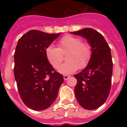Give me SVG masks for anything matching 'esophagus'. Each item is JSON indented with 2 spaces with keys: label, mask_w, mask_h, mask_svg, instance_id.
<instances>
[{
  "label": "esophagus",
  "mask_w": 127,
  "mask_h": 127,
  "mask_svg": "<svg viewBox=\"0 0 127 127\" xmlns=\"http://www.w3.org/2000/svg\"><path fill=\"white\" fill-rule=\"evenodd\" d=\"M68 78H69V76H67V75H64V79L65 81H66Z\"/></svg>",
  "instance_id": "1"
}]
</instances>
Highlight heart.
Instances as JSON below:
<instances>
[{
    "label": "heart",
    "instance_id": "1",
    "mask_svg": "<svg viewBox=\"0 0 127 127\" xmlns=\"http://www.w3.org/2000/svg\"><path fill=\"white\" fill-rule=\"evenodd\" d=\"M68 53L67 62L62 64L59 72L63 74H69L78 68H84L88 65L91 57V47L89 44L82 42L81 38L72 35L62 37L59 42V48L49 45L45 49L46 59L54 68H57L63 61L62 54Z\"/></svg>",
    "mask_w": 127,
    "mask_h": 127
}]
</instances>
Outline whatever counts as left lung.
<instances>
[{"mask_svg":"<svg viewBox=\"0 0 127 127\" xmlns=\"http://www.w3.org/2000/svg\"><path fill=\"white\" fill-rule=\"evenodd\" d=\"M86 39L91 46V57L88 66L74 75L77 79L75 95L85 110L100 107L108 97L112 76L111 50L103 36L92 28L71 32Z\"/></svg>","mask_w":127,"mask_h":127,"instance_id":"left-lung-1","label":"left lung"}]
</instances>
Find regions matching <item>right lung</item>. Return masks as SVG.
Returning <instances> with one entry per match:
<instances>
[{
	"mask_svg": "<svg viewBox=\"0 0 127 127\" xmlns=\"http://www.w3.org/2000/svg\"><path fill=\"white\" fill-rule=\"evenodd\" d=\"M59 34L39 30L25 33L17 42L14 54V76L23 102L36 111L47 109L56 100L64 77L54 71L45 49Z\"/></svg>",
	"mask_w": 127,
	"mask_h": 127,
	"instance_id": "right-lung-1",
	"label": "right lung"
}]
</instances>
